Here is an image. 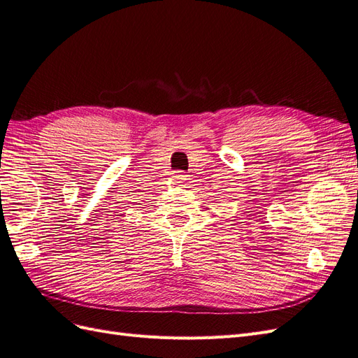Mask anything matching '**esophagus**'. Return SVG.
Masks as SVG:
<instances>
[{
  "instance_id": "obj_1",
  "label": "esophagus",
  "mask_w": 358,
  "mask_h": 358,
  "mask_svg": "<svg viewBox=\"0 0 358 358\" xmlns=\"http://www.w3.org/2000/svg\"><path fill=\"white\" fill-rule=\"evenodd\" d=\"M173 179H175V182H178V183H182V182L188 180V175H187V173H183V171H176L175 176H173Z\"/></svg>"
}]
</instances>
